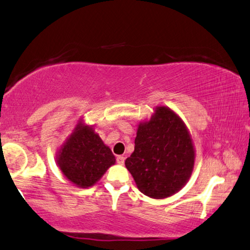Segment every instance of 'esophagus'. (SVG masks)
<instances>
[{
	"mask_svg": "<svg viewBox=\"0 0 250 250\" xmlns=\"http://www.w3.org/2000/svg\"><path fill=\"white\" fill-rule=\"evenodd\" d=\"M116 162H117L118 164L123 165V164H124V162H125V157L123 156V155H118V156L116 157Z\"/></svg>",
	"mask_w": 250,
	"mask_h": 250,
	"instance_id": "1",
	"label": "esophagus"
}]
</instances>
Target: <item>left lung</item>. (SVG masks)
Here are the masks:
<instances>
[{"label": "left lung", "mask_w": 250, "mask_h": 250, "mask_svg": "<svg viewBox=\"0 0 250 250\" xmlns=\"http://www.w3.org/2000/svg\"><path fill=\"white\" fill-rule=\"evenodd\" d=\"M195 151L184 122L165 106L155 108L151 120L140 123L135 147L125 165L142 193L164 199L189 181Z\"/></svg>", "instance_id": "obj_1"}]
</instances>
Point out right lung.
I'll list each match as a JSON object with an SVG mask.
<instances>
[{"instance_id": "right-lung-1", "label": "right lung", "mask_w": 250, "mask_h": 250, "mask_svg": "<svg viewBox=\"0 0 250 250\" xmlns=\"http://www.w3.org/2000/svg\"><path fill=\"white\" fill-rule=\"evenodd\" d=\"M116 160L94 126L78 122L72 133L61 145L57 164L66 178L78 188H89L99 181Z\"/></svg>"}]
</instances>
